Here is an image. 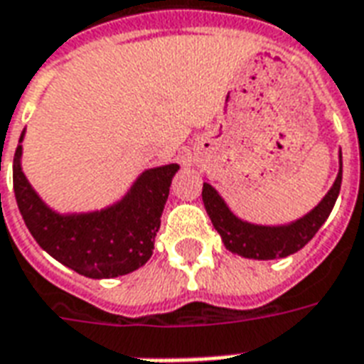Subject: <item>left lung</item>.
<instances>
[{"label":"left lung","instance_id":"obj_1","mask_svg":"<svg viewBox=\"0 0 364 364\" xmlns=\"http://www.w3.org/2000/svg\"><path fill=\"white\" fill-rule=\"evenodd\" d=\"M340 189L341 152L340 171L330 191L311 212H306L305 216L295 222L282 223V225H260V223L245 222L231 212L222 195L210 183H203V203L212 220V225L222 237L225 249L243 258L274 260V258H285L297 252L316 235V231L330 216L340 195Z\"/></svg>","mask_w":364,"mask_h":364}]
</instances>
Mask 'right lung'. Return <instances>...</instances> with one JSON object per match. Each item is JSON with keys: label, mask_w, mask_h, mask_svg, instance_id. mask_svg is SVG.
Instances as JSON below:
<instances>
[{"label": "right lung", "mask_w": 364, "mask_h": 364, "mask_svg": "<svg viewBox=\"0 0 364 364\" xmlns=\"http://www.w3.org/2000/svg\"><path fill=\"white\" fill-rule=\"evenodd\" d=\"M23 139L13 160L18 210L36 243L80 276L117 278L139 270L154 250L156 233L179 166L144 169L119 200L102 210L61 214L40 198L23 171Z\"/></svg>", "instance_id": "obj_1"}]
</instances>
